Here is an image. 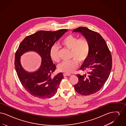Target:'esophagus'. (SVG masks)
I'll return each instance as SVG.
<instances>
[{
  "label": "esophagus",
  "mask_w": 126,
  "mask_h": 126,
  "mask_svg": "<svg viewBox=\"0 0 126 126\" xmlns=\"http://www.w3.org/2000/svg\"><path fill=\"white\" fill-rule=\"evenodd\" d=\"M63 76L64 77H68V76H70L71 74H68V73H65L63 74Z\"/></svg>",
  "instance_id": "esophagus-1"
}]
</instances>
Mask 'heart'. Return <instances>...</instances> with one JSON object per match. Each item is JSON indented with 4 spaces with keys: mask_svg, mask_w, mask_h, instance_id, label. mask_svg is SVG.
I'll return each instance as SVG.
<instances>
[{
    "mask_svg": "<svg viewBox=\"0 0 126 126\" xmlns=\"http://www.w3.org/2000/svg\"><path fill=\"white\" fill-rule=\"evenodd\" d=\"M61 45L70 51V58L73 59L69 61L62 62L58 66L61 72L69 73L73 72L78 67V62L83 63L87 59L90 51V43L85 38L79 39L77 36L69 35L61 42ZM59 47L57 45H53L50 49V57L55 62H59Z\"/></svg>",
    "mask_w": 126,
    "mask_h": 126,
    "instance_id": "b5f03b06",
    "label": "heart"
}]
</instances>
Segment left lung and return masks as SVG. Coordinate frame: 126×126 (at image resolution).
I'll use <instances>...</instances> for the list:
<instances>
[{
    "label": "left lung",
    "mask_w": 126,
    "mask_h": 126,
    "mask_svg": "<svg viewBox=\"0 0 126 126\" xmlns=\"http://www.w3.org/2000/svg\"><path fill=\"white\" fill-rule=\"evenodd\" d=\"M80 32L90 43L89 55L80 70L88 71V75L77 76L75 90L80 94L89 95L100 90L107 80L112 68V58L105 40L98 32L84 27H79L73 32Z\"/></svg>",
    "instance_id": "obj_1"
}]
</instances>
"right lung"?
<instances>
[{
  "mask_svg": "<svg viewBox=\"0 0 126 126\" xmlns=\"http://www.w3.org/2000/svg\"><path fill=\"white\" fill-rule=\"evenodd\" d=\"M67 31L66 29L54 32L40 31L25 37L19 45L15 55V68L21 83L32 95L45 99L53 96L57 93L63 75L60 73L53 78L51 77L56 66L49 52L55 43ZM28 51L37 52L42 58L41 66L34 72L26 71L20 64V56Z\"/></svg>",
  "mask_w": 126,
  "mask_h": 126,
  "instance_id": "add662e5",
  "label": "right lung"
}]
</instances>
